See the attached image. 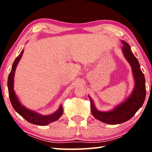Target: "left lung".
Masks as SVG:
<instances>
[{"label": "left lung", "mask_w": 152, "mask_h": 152, "mask_svg": "<svg viewBox=\"0 0 152 152\" xmlns=\"http://www.w3.org/2000/svg\"><path fill=\"white\" fill-rule=\"evenodd\" d=\"M122 43H123V53L132 66L135 78V86L133 93L123 103L108 112H101L96 110L93 101L91 98L89 97L92 115L96 119L110 125L120 124L133 117L143 105L146 95L145 77L141 70L137 59L133 55L129 45L125 42H122Z\"/></svg>", "instance_id": "obj_1"}]
</instances>
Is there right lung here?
<instances>
[{
  "label": "right lung",
  "instance_id": "1",
  "mask_svg": "<svg viewBox=\"0 0 152 152\" xmlns=\"http://www.w3.org/2000/svg\"><path fill=\"white\" fill-rule=\"evenodd\" d=\"M23 50L21 51L20 54L18 56V57L16 59H15L13 64H12L11 71L8 77L7 85H8L10 101H11L12 106L14 108V109L19 113L20 116H22L25 120L27 121L28 122L32 123V124L41 126L48 125L51 123L57 121L58 119H60V117L62 115L64 110L61 105L60 107V108H59V109L57 111L53 113V114L47 115V116H43V115L37 114V113L33 111V110L27 109L26 108L24 107L20 103L16 94L15 93V91L13 90V78L15 75V72L17 64L19 61L20 59L23 55Z\"/></svg>",
  "mask_w": 152,
  "mask_h": 152
}]
</instances>
